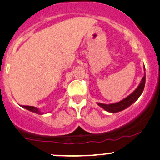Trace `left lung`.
Listing matches in <instances>:
<instances>
[{
  "instance_id": "left-lung-1",
  "label": "left lung",
  "mask_w": 160,
  "mask_h": 160,
  "mask_svg": "<svg viewBox=\"0 0 160 160\" xmlns=\"http://www.w3.org/2000/svg\"><path fill=\"white\" fill-rule=\"evenodd\" d=\"M145 82H146V76L144 75L143 78H142L141 82H140V85L137 88L134 92L131 95H129L128 97L124 99L122 101L118 102L117 103H113V104H102V103H98L99 106L104 108L106 111L112 112V113H115V112H118L122 110L125 109L126 108L131 106L132 103H134L136 100H138V98L143 92V89L145 87Z\"/></svg>"
}]
</instances>
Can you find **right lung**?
Instances as JSON below:
<instances>
[{
  "mask_svg": "<svg viewBox=\"0 0 160 160\" xmlns=\"http://www.w3.org/2000/svg\"><path fill=\"white\" fill-rule=\"evenodd\" d=\"M22 108H25L26 109L29 110V111L31 112H36V113L37 114H39V115H42V112H39V110L36 107H34V106H22Z\"/></svg>",
  "mask_w": 160,
  "mask_h": 160,
  "instance_id": "add662e5",
  "label": "right lung"
}]
</instances>
